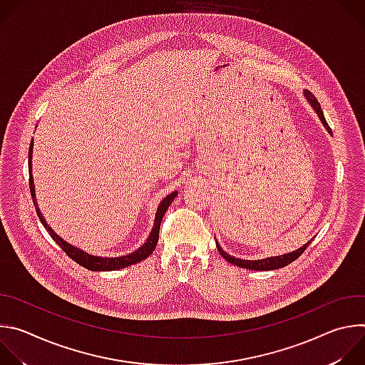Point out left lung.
Instances as JSON below:
<instances>
[{"instance_id":"left-lung-1","label":"left lung","mask_w":365,"mask_h":365,"mask_svg":"<svg viewBox=\"0 0 365 365\" xmlns=\"http://www.w3.org/2000/svg\"><path fill=\"white\" fill-rule=\"evenodd\" d=\"M303 93H304V98L307 99V102L312 106V108H314V110L317 111V114H318L319 120L322 121L324 127L328 130L329 134H332V130L329 128V125H328V123H327V120H325V115H324V113H322V110H321V106H319L318 99L314 96V93H310L309 91H303ZM310 241H312V240H310ZM310 241L306 242V244H304L303 247H300L299 250L292 251V252H289V254L276 255V257H267V258H263V259H241V258H237V257H232V255L227 254V252L221 248V245H220L218 242H217V247H218L220 254L227 259L228 263H231V264H234V266H237V267L248 269V270H262V272H266V270L282 269V267H286L287 264L293 263L294 259H297V258L303 254V251L309 247Z\"/></svg>"}]
</instances>
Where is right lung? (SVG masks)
Listing matches in <instances>:
<instances>
[{"label":"right lung","mask_w":365,"mask_h":365,"mask_svg":"<svg viewBox=\"0 0 365 365\" xmlns=\"http://www.w3.org/2000/svg\"><path fill=\"white\" fill-rule=\"evenodd\" d=\"M31 154H33V140H31L30 148H29V172H30V193L33 197L37 217H38L40 222L43 224V227L50 234V237L56 241V244L73 259V262H76L79 266H82L91 272H114V270H120V269H124V267H128V266L143 262V259H145L154 251V248H155V245H158V241H159V231H160V224H162L163 215L166 214L169 205L178 196V190L172 192L160 202V205L158 207V212H155L154 227H153L147 241L138 250H135L134 252H131L128 255H123V257H111V258L110 257H96V255L88 254L83 250H79V248L71 245L69 242H66L44 221V218L38 210V206H37V200H36V189H34V182H33V175H31Z\"/></svg>","instance_id":"add662e5"}]
</instances>
